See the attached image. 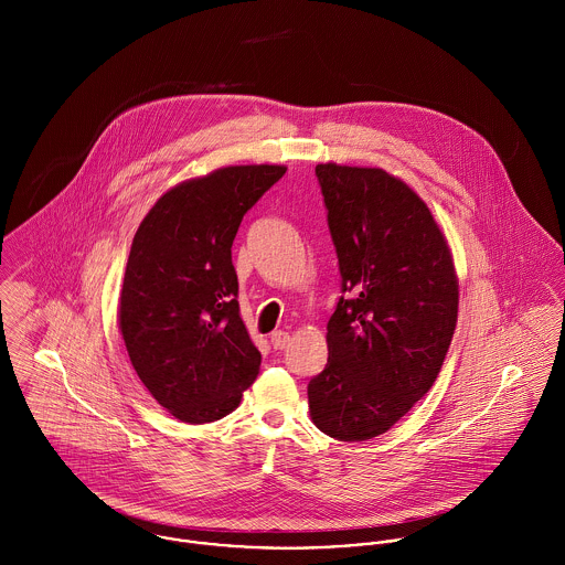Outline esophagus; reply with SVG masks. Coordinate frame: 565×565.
Returning a JSON list of instances; mask_svg holds the SVG:
<instances>
[{
  "mask_svg": "<svg viewBox=\"0 0 565 565\" xmlns=\"http://www.w3.org/2000/svg\"><path fill=\"white\" fill-rule=\"evenodd\" d=\"M289 339H291V337H289V332H285V330H274L271 337H269L274 350H285V348L289 345Z\"/></svg>",
  "mask_w": 565,
  "mask_h": 565,
  "instance_id": "obj_1",
  "label": "esophagus"
}]
</instances>
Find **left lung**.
I'll use <instances>...</instances> for the list:
<instances>
[{
    "label": "left lung",
    "instance_id": "1",
    "mask_svg": "<svg viewBox=\"0 0 565 565\" xmlns=\"http://www.w3.org/2000/svg\"><path fill=\"white\" fill-rule=\"evenodd\" d=\"M316 175L341 298L309 408L326 435L365 441L433 387L455 334L459 285L439 226L403 180L334 162L318 164Z\"/></svg>",
    "mask_w": 565,
    "mask_h": 565
}]
</instances>
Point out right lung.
I'll return each mask as SVG.
<instances>
[{
	"label": "right lung",
	"mask_w": 565,
	"mask_h": 565,
	"mask_svg": "<svg viewBox=\"0 0 565 565\" xmlns=\"http://www.w3.org/2000/svg\"><path fill=\"white\" fill-rule=\"evenodd\" d=\"M285 171L239 164L186 180L150 209L132 239L119 328L141 383L182 422L228 415L258 374L231 247L243 215Z\"/></svg>",
	"instance_id": "obj_1"
}]
</instances>
